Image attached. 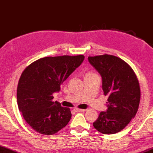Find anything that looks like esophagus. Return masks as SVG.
<instances>
[{
	"instance_id": "obj_1",
	"label": "esophagus",
	"mask_w": 153,
	"mask_h": 153,
	"mask_svg": "<svg viewBox=\"0 0 153 153\" xmlns=\"http://www.w3.org/2000/svg\"><path fill=\"white\" fill-rule=\"evenodd\" d=\"M74 111L75 112H83V111H85V110H84V109H79V108H75L74 109Z\"/></svg>"
}]
</instances>
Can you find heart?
Returning a JSON list of instances; mask_svg holds the SVG:
<instances>
[{"mask_svg": "<svg viewBox=\"0 0 153 153\" xmlns=\"http://www.w3.org/2000/svg\"><path fill=\"white\" fill-rule=\"evenodd\" d=\"M92 74H93V73H92V72H88L85 74V76H90V75H92Z\"/></svg>", "mask_w": 153, "mask_h": 153, "instance_id": "b5f03b06", "label": "heart"}]
</instances>
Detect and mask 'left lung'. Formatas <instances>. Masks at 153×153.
Instances as JSON below:
<instances>
[{"instance_id": "1", "label": "left lung", "mask_w": 153, "mask_h": 153, "mask_svg": "<svg viewBox=\"0 0 153 153\" xmlns=\"http://www.w3.org/2000/svg\"><path fill=\"white\" fill-rule=\"evenodd\" d=\"M88 62L101 75L104 95H108L106 111L93 123L100 133L111 135L124 128L137 112L140 87L133 69L112 55L88 56Z\"/></svg>"}]
</instances>
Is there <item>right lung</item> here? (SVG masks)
Instances as JSON below:
<instances>
[{"label": "right lung", "instance_id": "obj_1", "mask_svg": "<svg viewBox=\"0 0 153 153\" xmlns=\"http://www.w3.org/2000/svg\"><path fill=\"white\" fill-rule=\"evenodd\" d=\"M82 55L45 57L23 71L17 88V103L25 120L36 132L50 135L67 126L70 108L53 102V93L82 63Z\"/></svg>", "mask_w": 153, "mask_h": 153}]
</instances>
